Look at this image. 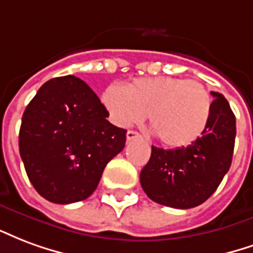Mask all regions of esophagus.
I'll return each instance as SVG.
<instances>
[{
    "label": "esophagus",
    "instance_id": "34e87169",
    "mask_svg": "<svg viewBox=\"0 0 253 253\" xmlns=\"http://www.w3.org/2000/svg\"><path fill=\"white\" fill-rule=\"evenodd\" d=\"M140 134L134 130H128L126 132V140H133V139H139Z\"/></svg>",
    "mask_w": 253,
    "mask_h": 253
}]
</instances>
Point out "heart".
Masks as SVG:
<instances>
[{
	"mask_svg": "<svg viewBox=\"0 0 253 253\" xmlns=\"http://www.w3.org/2000/svg\"><path fill=\"white\" fill-rule=\"evenodd\" d=\"M102 102L120 126L141 123L149 113L155 133L172 148L200 139L213 112V99L204 84L172 77L134 79L126 87L112 84L105 90Z\"/></svg>",
	"mask_w": 253,
	"mask_h": 253,
	"instance_id": "1",
	"label": "heart"
}]
</instances>
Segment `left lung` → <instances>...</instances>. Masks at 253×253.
Masks as SVG:
<instances>
[{"label":"left lung","mask_w":253,"mask_h":253,"mask_svg":"<svg viewBox=\"0 0 253 253\" xmlns=\"http://www.w3.org/2000/svg\"><path fill=\"white\" fill-rule=\"evenodd\" d=\"M213 112L209 125L189 147H152L151 158L140 172L145 194L155 202L175 209L204 204L220 186L232 163L236 117L229 102L211 91Z\"/></svg>","instance_id":"obj_1"}]
</instances>
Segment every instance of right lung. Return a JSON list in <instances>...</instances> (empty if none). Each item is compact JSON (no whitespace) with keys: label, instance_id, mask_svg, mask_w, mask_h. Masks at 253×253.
<instances>
[{"label":"right lung","instance_id":"1","mask_svg":"<svg viewBox=\"0 0 253 253\" xmlns=\"http://www.w3.org/2000/svg\"><path fill=\"white\" fill-rule=\"evenodd\" d=\"M106 117L97 94L74 75L49 79L39 88L23 114L18 147L43 198L66 205L93 194L126 140V130Z\"/></svg>","mask_w":253,"mask_h":253}]
</instances>
